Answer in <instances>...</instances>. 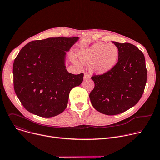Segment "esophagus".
<instances>
[{"mask_svg": "<svg viewBox=\"0 0 160 160\" xmlns=\"http://www.w3.org/2000/svg\"><path fill=\"white\" fill-rule=\"evenodd\" d=\"M90 78V75H88V73H84V77H83V78H84V80H88V79H89Z\"/></svg>", "mask_w": 160, "mask_h": 160, "instance_id": "obj_1", "label": "esophagus"}]
</instances>
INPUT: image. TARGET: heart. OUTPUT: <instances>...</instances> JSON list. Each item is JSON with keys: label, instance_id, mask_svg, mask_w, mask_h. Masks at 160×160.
Listing matches in <instances>:
<instances>
[{"label": "heart", "instance_id": "obj_1", "mask_svg": "<svg viewBox=\"0 0 160 160\" xmlns=\"http://www.w3.org/2000/svg\"><path fill=\"white\" fill-rule=\"evenodd\" d=\"M80 62L90 66L92 73L102 75L109 72L117 64L118 58V49L112 43L98 42L91 46L80 50L78 53ZM74 62L78 61L74 59Z\"/></svg>", "mask_w": 160, "mask_h": 160}]
</instances>
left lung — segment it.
I'll list each match as a JSON object with an SVG mask.
<instances>
[{
  "label": "left lung",
  "instance_id": "1",
  "mask_svg": "<svg viewBox=\"0 0 160 160\" xmlns=\"http://www.w3.org/2000/svg\"><path fill=\"white\" fill-rule=\"evenodd\" d=\"M112 42L118 49V62L106 73L91 77L95 86L89 94L93 107L107 115H118L135 106L147 81L142 52L129 43Z\"/></svg>",
  "mask_w": 160,
  "mask_h": 160
}]
</instances>
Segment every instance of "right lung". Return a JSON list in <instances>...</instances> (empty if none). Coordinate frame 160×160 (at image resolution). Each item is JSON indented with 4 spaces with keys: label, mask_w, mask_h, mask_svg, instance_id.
I'll list each match as a JSON object with an SVG mask.
<instances>
[{
    "label": "right lung",
    "mask_w": 160,
    "mask_h": 160,
    "mask_svg": "<svg viewBox=\"0 0 160 160\" xmlns=\"http://www.w3.org/2000/svg\"><path fill=\"white\" fill-rule=\"evenodd\" d=\"M79 37L34 40L22 48L13 63L14 88L22 105L37 116L50 118L66 109L70 90L83 74L66 69V52Z\"/></svg>",
    "instance_id": "right-lung-1"
}]
</instances>
